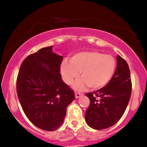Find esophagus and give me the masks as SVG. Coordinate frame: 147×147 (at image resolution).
<instances>
[{"label":"esophagus","mask_w":147,"mask_h":147,"mask_svg":"<svg viewBox=\"0 0 147 147\" xmlns=\"http://www.w3.org/2000/svg\"><path fill=\"white\" fill-rule=\"evenodd\" d=\"M82 95H83V93H75L76 98H80V97L82 96Z\"/></svg>","instance_id":"34e87169"}]
</instances>
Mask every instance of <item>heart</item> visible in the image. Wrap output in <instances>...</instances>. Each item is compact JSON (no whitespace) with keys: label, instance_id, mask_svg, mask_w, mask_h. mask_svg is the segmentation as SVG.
<instances>
[{"label":"heart","instance_id":"b5f03b06","mask_svg":"<svg viewBox=\"0 0 147 147\" xmlns=\"http://www.w3.org/2000/svg\"><path fill=\"white\" fill-rule=\"evenodd\" d=\"M116 61L111 55L96 51H81L63 60L61 74L65 83L71 84L81 72V78L75 81L73 87L81 90L88 86L93 90L105 87L114 75Z\"/></svg>","mask_w":147,"mask_h":147}]
</instances>
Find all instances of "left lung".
<instances>
[{
	"label": "left lung",
	"instance_id": "left-lung-1",
	"mask_svg": "<svg viewBox=\"0 0 147 147\" xmlns=\"http://www.w3.org/2000/svg\"><path fill=\"white\" fill-rule=\"evenodd\" d=\"M113 78L105 87L86 93L90 105L85 119L89 127L104 129L113 126L122 117L129 101L131 82L127 63L118 55Z\"/></svg>",
	"mask_w": 147,
	"mask_h": 147
}]
</instances>
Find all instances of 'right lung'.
I'll return each mask as SVG.
<instances>
[{"mask_svg": "<svg viewBox=\"0 0 147 147\" xmlns=\"http://www.w3.org/2000/svg\"><path fill=\"white\" fill-rule=\"evenodd\" d=\"M63 57L52 46L28 56L20 66L17 93L24 113L40 129L54 131L62 125L74 92L61 79Z\"/></svg>", "mask_w": 147, "mask_h": 147, "instance_id": "add662e5", "label": "right lung"}]
</instances>
